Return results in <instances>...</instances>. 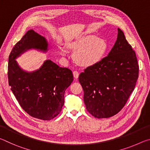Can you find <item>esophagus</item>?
I'll list each match as a JSON object with an SVG mask.
<instances>
[{"mask_svg":"<svg viewBox=\"0 0 150 150\" xmlns=\"http://www.w3.org/2000/svg\"><path fill=\"white\" fill-rule=\"evenodd\" d=\"M73 74L75 79H77L79 77V73L77 71H73Z\"/></svg>","mask_w":150,"mask_h":150,"instance_id":"34e87169","label":"esophagus"}]
</instances>
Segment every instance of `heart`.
Returning a JSON list of instances; mask_svg holds the SVG:
<instances>
[{
  "instance_id": "b5f03b06",
  "label": "heart",
  "mask_w": 150,
  "mask_h": 150,
  "mask_svg": "<svg viewBox=\"0 0 150 150\" xmlns=\"http://www.w3.org/2000/svg\"><path fill=\"white\" fill-rule=\"evenodd\" d=\"M69 47L73 52L76 63L83 67H90L99 63L108 50V44L105 40L94 35H85L77 38L71 43ZM62 56L67 55L65 48L60 50Z\"/></svg>"
}]
</instances>
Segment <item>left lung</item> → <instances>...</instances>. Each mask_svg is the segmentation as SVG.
<instances>
[{
	"label": "left lung",
	"mask_w": 150,
	"mask_h": 150,
	"mask_svg": "<svg viewBox=\"0 0 150 150\" xmlns=\"http://www.w3.org/2000/svg\"><path fill=\"white\" fill-rule=\"evenodd\" d=\"M138 73L136 53L118 28L117 40L107 56L79 77L88 112L97 118L116 115L133 92Z\"/></svg>",
	"instance_id": "8db88e82"
}]
</instances>
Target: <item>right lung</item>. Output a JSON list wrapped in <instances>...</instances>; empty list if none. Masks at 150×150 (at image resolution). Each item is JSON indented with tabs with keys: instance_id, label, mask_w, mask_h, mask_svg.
<instances>
[{
	"instance_id": "obj_1",
	"label": "right lung",
	"mask_w": 150,
	"mask_h": 150,
	"mask_svg": "<svg viewBox=\"0 0 150 150\" xmlns=\"http://www.w3.org/2000/svg\"><path fill=\"white\" fill-rule=\"evenodd\" d=\"M48 50L46 39L28 30L12 50L8 57L9 86L21 107L32 117L50 120L59 115L64 105V93L73 81L72 71L50 59L39 69L28 72L16 59L27 50Z\"/></svg>"
}]
</instances>
